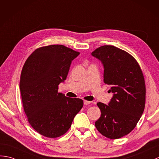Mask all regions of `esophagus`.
Instances as JSON below:
<instances>
[{"label":"esophagus","instance_id":"1","mask_svg":"<svg viewBox=\"0 0 159 159\" xmlns=\"http://www.w3.org/2000/svg\"><path fill=\"white\" fill-rule=\"evenodd\" d=\"M91 103V102H90V101L84 100V105H88V104H90Z\"/></svg>","mask_w":159,"mask_h":159}]
</instances>
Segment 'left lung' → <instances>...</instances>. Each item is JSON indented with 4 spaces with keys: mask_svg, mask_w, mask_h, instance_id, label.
<instances>
[{
    "mask_svg": "<svg viewBox=\"0 0 159 159\" xmlns=\"http://www.w3.org/2000/svg\"><path fill=\"white\" fill-rule=\"evenodd\" d=\"M104 66V82L113 96L108 105L98 102L101 116L95 122L98 131L110 139L129 134L141 118L146 102L144 77L135 59L124 50L104 45L91 53Z\"/></svg>",
    "mask_w": 159,
    "mask_h": 159,
    "instance_id": "obj_1",
    "label": "left lung"
}]
</instances>
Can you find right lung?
I'll return each mask as SVG.
<instances>
[{"mask_svg": "<svg viewBox=\"0 0 159 159\" xmlns=\"http://www.w3.org/2000/svg\"><path fill=\"white\" fill-rule=\"evenodd\" d=\"M79 54L64 45H52L36 49L25 62L20 82L22 104L29 123L40 135L50 138L64 135L83 108L82 99L57 91Z\"/></svg>", "mask_w": 159, "mask_h": 159, "instance_id": "1", "label": "right lung"}]
</instances>
